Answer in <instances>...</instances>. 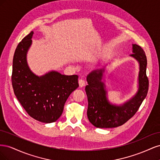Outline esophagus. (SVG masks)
Masks as SVG:
<instances>
[{
  "mask_svg": "<svg viewBox=\"0 0 160 160\" xmlns=\"http://www.w3.org/2000/svg\"><path fill=\"white\" fill-rule=\"evenodd\" d=\"M79 85L80 88H83L85 86V82L83 79H79Z\"/></svg>",
  "mask_w": 160,
  "mask_h": 160,
  "instance_id": "obj_1",
  "label": "esophagus"
}]
</instances>
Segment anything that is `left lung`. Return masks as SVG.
Returning <instances> with one entry per match:
<instances>
[{"label":"left lung","mask_w":160,"mask_h":160,"mask_svg":"<svg viewBox=\"0 0 160 160\" xmlns=\"http://www.w3.org/2000/svg\"><path fill=\"white\" fill-rule=\"evenodd\" d=\"M133 54L131 57L139 64V88L137 93L122 105L110 103L108 92L102 81L105 69L94 70L87 77L88 85L85 91L88 99V117L89 122L98 128H112L122 125L137 112L143 101L146 98L149 81L146 75L147 58L142 48L133 44Z\"/></svg>","instance_id":"1"}]
</instances>
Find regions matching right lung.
<instances>
[{
  "mask_svg": "<svg viewBox=\"0 0 160 160\" xmlns=\"http://www.w3.org/2000/svg\"><path fill=\"white\" fill-rule=\"evenodd\" d=\"M33 31L18 43L12 62V85L14 95L31 118L45 123L55 122L63 111L72 91L79 87L78 76L52 71L38 77L28 66L27 51Z\"/></svg>",
  "mask_w": 160,
  "mask_h": 160,
  "instance_id": "obj_1",
  "label": "right lung"
}]
</instances>
